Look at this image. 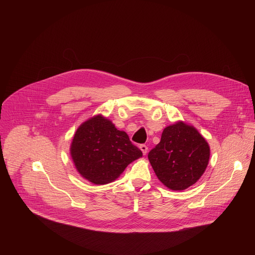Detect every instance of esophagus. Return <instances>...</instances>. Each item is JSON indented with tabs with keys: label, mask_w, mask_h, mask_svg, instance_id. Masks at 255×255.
<instances>
[{
	"label": "esophagus",
	"mask_w": 255,
	"mask_h": 255,
	"mask_svg": "<svg viewBox=\"0 0 255 255\" xmlns=\"http://www.w3.org/2000/svg\"><path fill=\"white\" fill-rule=\"evenodd\" d=\"M139 148H140V150L142 151V153H143L144 155L146 154V153H147V151H148V147H147L146 145H145V144H141L140 146H139Z\"/></svg>",
	"instance_id": "obj_1"
}]
</instances>
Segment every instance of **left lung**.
<instances>
[{
    "instance_id": "1",
    "label": "left lung",
    "mask_w": 255,
    "mask_h": 255,
    "mask_svg": "<svg viewBox=\"0 0 255 255\" xmlns=\"http://www.w3.org/2000/svg\"><path fill=\"white\" fill-rule=\"evenodd\" d=\"M161 183L172 191H184L201 178L210 159L207 140L193 126L177 121L163 129L160 142L148 153Z\"/></svg>"
}]
</instances>
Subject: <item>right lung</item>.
I'll use <instances>...</instances> for the list:
<instances>
[{
  "mask_svg": "<svg viewBox=\"0 0 255 255\" xmlns=\"http://www.w3.org/2000/svg\"><path fill=\"white\" fill-rule=\"evenodd\" d=\"M70 156L82 177L95 185L116 180L142 152L125 131L118 130L111 120L95 115L82 123L72 138Z\"/></svg>",
  "mask_w": 255,
  "mask_h": 255,
  "instance_id": "1",
  "label": "right lung"
}]
</instances>
